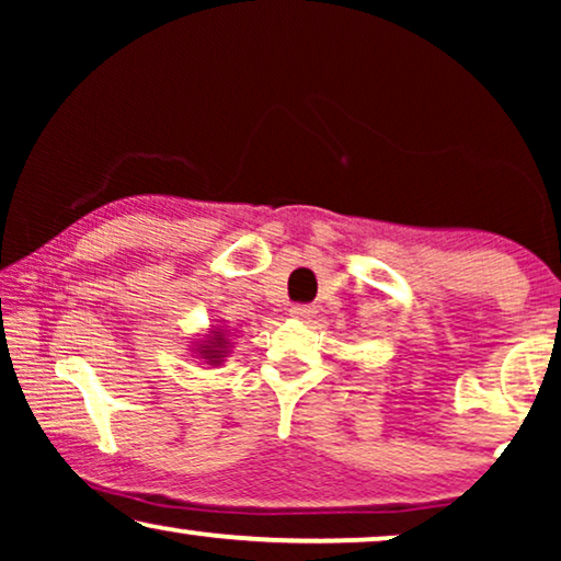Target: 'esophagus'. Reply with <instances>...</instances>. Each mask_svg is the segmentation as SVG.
Masks as SVG:
<instances>
[{
  "label": "esophagus",
  "instance_id": "esophagus-1",
  "mask_svg": "<svg viewBox=\"0 0 561 561\" xmlns=\"http://www.w3.org/2000/svg\"><path fill=\"white\" fill-rule=\"evenodd\" d=\"M313 313H317V309H313L311 304H296V306H290V317H294V319H311Z\"/></svg>",
  "mask_w": 561,
  "mask_h": 561
}]
</instances>
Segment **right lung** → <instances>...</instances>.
<instances>
[{"mask_svg": "<svg viewBox=\"0 0 561 561\" xmlns=\"http://www.w3.org/2000/svg\"><path fill=\"white\" fill-rule=\"evenodd\" d=\"M225 344H227V342H225V340H221V336L217 334V340H214V342H209V344H206V347H204L202 352H204V355H206V357H209V359H211V363H217L219 352H221V350H225Z\"/></svg>", "mask_w": 561, "mask_h": 561, "instance_id": "right-lung-1", "label": "right lung"}]
</instances>
